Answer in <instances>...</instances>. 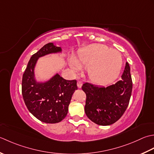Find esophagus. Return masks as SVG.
Here are the masks:
<instances>
[{"instance_id":"1","label":"esophagus","mask_w":154,"mask_h":154,"mask_svg":"<svg viewBox=\"0 0 154 154\" xmlns=\"http://www.w3.org/2000/svg\"><path fill=\"white\" fill-rule=\"evenodd\" d=\"M82 80H78V82H77V86H78V87L79 88H80L82 87Z\"/></svg>"}]
</instances>
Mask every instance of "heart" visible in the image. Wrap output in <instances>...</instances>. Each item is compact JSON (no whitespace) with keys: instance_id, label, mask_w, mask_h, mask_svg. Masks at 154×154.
Returning a JSON list of instances; mask_svg holds the SVG:
<instances>
[{"instance_id":"heart-1","label":"heart","mask_w":154,"mask_h":154,"mask_svg":"<svg viewBox=\"0 0 154 154\" xmlns=\"http://www.w3.org/2000/svg\"><path fill=\"white\" fill-rule=\"evenodd\" d=\"M70 66L74 70L87 67L90 79L98 84L111 82L120 73L122 57L120 52L101 44L86 46L72 58Z\"/></svg>"}]
</instances>
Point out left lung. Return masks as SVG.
<instances>
[{
  "label": "left lung",
  "instance_id": "1",
  "mask_svg": "<svg viewBox=\"0 0 154 154\" xmlns=\"http://www.w3.org/2000/svg\"><path fill=\"white\" fill-rule=\"evenodd\" d=\"M86 93L85 113L91 121L101 125L115 123L124 114L130 102L132 80L129 64L126 62L121 80L107 87L83 84Z\"/></svg>",
  "mask_w": 154,
  "mask_h": 154
}]
</instances>
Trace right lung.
<instances>
[{
    "label": "right lung",
    "mask_w": 154,
    "mask_h": 154,
    "mask_svg": "<svg viewBox=\"0 0 154 154\" xmlns=\"http://www.w3.org/2000/svg\"><path fill=\"white\" fill-rule=\"evenodd\" d=\"M60 51V47L46 44L31 56L23 76L22 94L25 104L34 117L45 123H58L66 116L72 96L78 89L76 80H65L58 74L45 83H38L34 79L38 58Z\"/></svg>",
    "instance_id": "1"
}]
</instances>
